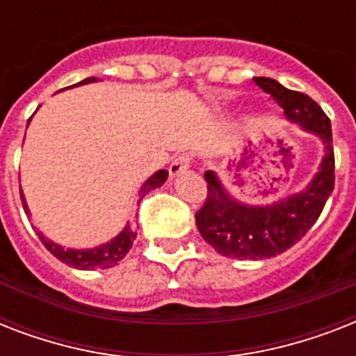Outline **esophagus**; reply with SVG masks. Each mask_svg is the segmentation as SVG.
<instances>
[{"label":"esophagus","mask_w":356,"mask_h":356,"mask_svg":"<svg viewBox=\"0 0 356 356\" xmlns=\"http://www.w3.org/2000/svg\"><path fill=\"white\" fill-rule=\"evenodd\" d=\"M190 162H192L190 155L177 156V159H175V161H173L172 164H170V173H172L173 177H175V175H181V173L188 170Z\"/></svg>","instance_id":"obj_1"}]
</instances>
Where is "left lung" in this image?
<instances>
[{
	"mask_svg": "<svg viewBox=\"0 0 356 356\" xmlns=\"http://www.w3.org/2000/svg\"><path fill=\"white\" fill-rule=\"evenodd\" d=\"M254 83L284 108L290 122L321 140L325 155L307 188L268 205L234 200L216 173L205 172L209 194L195 212V225L205 242L229 259L260 260L284 253L314 225L334 188V151L327 114L312 97L288 90L275 79L254 77Z\"/></svg>",
	"mask_w": 356,
	"mask_h": 356,
	"instance_id": "1",
	"label": "left lung"
}]
</instances>
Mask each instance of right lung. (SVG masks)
<instances>
[{"label":"right lung","mask_w":356,"mask_h":356,"mask_svg":"<svg viewBox=\"0 0 356 356\" xmlns=\"http://www.w3.org/2000/svg\"><path fill=\"white\" fill-rule=\"evenodd\" d=\"M88 83H96V77H88V79L81 81L77 85H88ZM166 170H159V172L153 173V175L142 184V188H140V200H142L147 192H151V190L162 186V184L166 183ZM19 195H22V205H24L25 214H31L29 207L25 203L24 192H19ZM38 238H40L42 243L46 245L47 251H49L53 257H57V259L60 260V262H64V264L72 266V268H77V270H96V268H99V270H107V268H113V266L118 264L120 260L129 253V249H131L134 238H136V233H134V229L127 223V225L123 227L122 233H120L118 236H114L111 242L102 243V245H97V248L92 249H64L63 245H58V243L47 240L42 233H38Z\"/></svg>","instance_id":"right-lung-1"}]
</instances>
